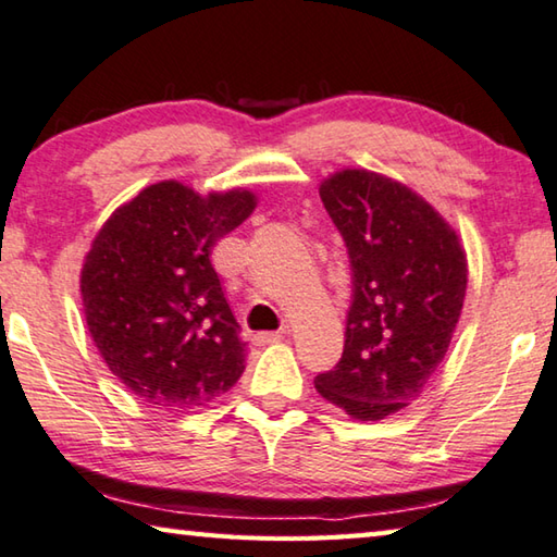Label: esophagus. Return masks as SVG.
<instances>
[{"label": "esophagus", "instance_id": "34e87169", "mask_svg": "<svg viewBox=\"0 0 557 557\" xmlns=\"http://www.w3.org/2000/svg\"><path fill=\"white\" fill-rule=\"evenodd\" d=\"M277 341H282V331H262L252 336V343H256V346H270V343H277Z\"/></svg>", "mask_w": 557, "mask_h": 557}]
</instances>
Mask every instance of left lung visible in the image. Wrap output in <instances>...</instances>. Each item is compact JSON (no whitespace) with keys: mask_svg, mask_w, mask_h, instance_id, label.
Listing matches in <instances>:
<instances>
[{"mask_svg":"<svg viewBox=\"0 0 557 557\" xmlns=\"http://www.w3.org/2000/svg\"><path fill=\"white\" fill-rule=\"evenodd\" d=\"M319 195L348 246L352 305L343 358L313 384L350 419H387L421 397L446 358L468 256L441 211L399 180L343 168Z\"/></svg>","mask_w":557,"mask_h":557,"instance_id":"1","label":"left lung"}]
</instances>
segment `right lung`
<instances>
[{
	"mask_svg": "<svg viewBox=\"0 0 557 557\" xmlns=\"http://www.w3.org/2000/svg\"><path fill=\"white\" fill-rule=\"evenodd\" d=\"M256 207L246 187L199 195L163 180L97 231L79 270L89 336L111 375L150 407H207L244 375L246 343L209 258Z\"/></svg>",
	"mask_w": 557,
	"mask_h": 557,
	"instance_id": "right-lung-1",
	"label": "right lung"
}]
</instances>
